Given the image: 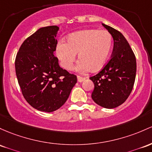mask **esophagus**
<instances>
[{
  "mask_svg": "<svg viewBox=\"0 0 152 152\" xmlns=\"http://www.w3.org/2000/svg\"><path fill=\"white\" fill-rule=\"evenodd\" d=\"M77 79H78V81H79V82H83V81H84L85 80V78L78 76H77Z\"/></svg>",
  "mask_w": 152,
  "mask_h": 152,
  "instance_id": "esophagus-1",
  "label": "esophagus"
}]
</instances>
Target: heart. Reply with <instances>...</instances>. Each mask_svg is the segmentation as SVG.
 I'll return each mask as SVG.
<instances>
[{
  "mask_svg": "<svg viewBox=\"0 0 152 152\" xmlns=\"http://www.w3.org/2000/svg\"><path fill=\"white\" fill-rule=\"evenodd\" d=\"M113 37L107 30L84 29L70 34L66 43L60 42L56 46V56L65 69L70 70L76 61V54L81 59L76 71L84 73L92 70L99 71L109 59Z\"/></svg>",
  "mask_w": 152,
  "mask_h": 152,
  "instance_id": "1",
  "label": "heart"
}]
</instances>
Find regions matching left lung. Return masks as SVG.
<instances>
[{"instance_id":"left-lung-1","label":"left lung","mask_w":152,"mask_h":152,"mask_svg":"<svg viewBox=\"0 0 152 152\" xmlns=\"http://www.w3.org/2000/svg\"><path fill=\"white\" fill-rule=\"evenodd\" d=\"M114 41L113 56L100 72L90 77L94 84L91 98L102 107L113 109L122 104L131 94L136 79V61L132 49L118 30L102 24Z\"/></svg>"}]
</instances>
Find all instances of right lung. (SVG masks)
<instances>
[{"mask_svg": "<svg viewBox=\"0 0 152 152\" xmlns=\"http://www.w3.org/2000/svg\"><path fill=\"white\" fill-rule=\"evenodd\" d=\"M59 27L39 29L25 39L15 61L16 74L24 97L34 108L51 113L65 104L77 81L60 67L54 56Z\"/></svg>", "mask_w": 152, "mask_h": 152, "instance_id": "right-lung-1", "label": "right lung"}]
</instances>
